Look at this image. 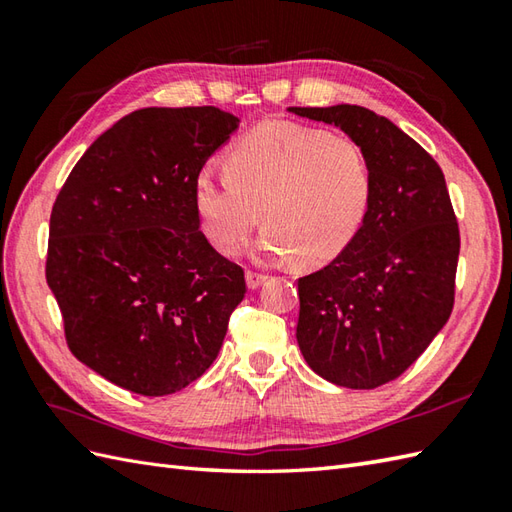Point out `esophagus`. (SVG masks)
I'll list each match as a JSON object with an SVG mask.
<instances>
[{
    "mask_svg": "<svg viewBox=\"0 0 512 512\" xmlns=\"http://www.w3.org/2000/svg\"><path fill=\"white\" fill-rule=\"evenodd\" d=\"M268 281V275H262V273H255V270H246V286L250 290L259 288L262 284H266Z\"/></svg>",
    "mask_w": 512,
    "mask_h": 512,
    "instance_id": "obj_1",
    "label": "esophagus"
}]
</instances>
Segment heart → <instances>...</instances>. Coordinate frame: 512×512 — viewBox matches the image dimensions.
Returning a JSON list of instances; mask_svg holds the SVG:
<instances>
[{"mask_svg":"<svg viewBox=\"0 0 512 512\" xmlns=\"http://www.w3.org/2000/svg\"><path fill=\"white\" fill-rule=\"evenodd\" d=\"M226 169H202L193 184L204 235L222 255H235L264 215L257 250L266 259L325 264L350 246L372 200L363 147L317 127L259 125L231 149Z\"/></svg>","mask_w":512,"mask_h":512,"instance_id":"b5f03b06","label":"heart"}]
</instances>
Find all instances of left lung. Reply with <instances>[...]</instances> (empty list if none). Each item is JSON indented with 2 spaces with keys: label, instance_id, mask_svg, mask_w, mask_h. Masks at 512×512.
<instances>
[{
  "label": "left lung",
  "instance_id": "left-lung-1",
  "mask_svg": "<svg viewBox=\"0 0 512 512\" xmlns=\"http://www.w3.org/2000/svg\"><path fill=\"white\" fill-rule=\"evenodd\" d=\"M363 147L372 200L358 233L299 279L297 343L321 378L374 389L427 350L453 310L460 231L442 169L416 140L361 105L288 107Z\"/></svg>",
  "mask_w": 512,
  "mask_h": 512
}]
</instances>
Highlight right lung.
<instances>
[{
    "instance_id": "1",
    "label": "right lung",
    "mask_w": 512,
    "mask_h": 512,
    "mask_svg": "<svg viewBox=\"0 0 512 512\" xmlns=\"http://www.w3.org/2000/svg\"><path fill=\"white\" fill-rule=\"evenodd\" d=\"M239 118L145 107L76 162L50 215L46 279L72 354L140 396H169L215 361L244 273L200 231L193 184Z\"/></svg>"
}]
</instances>
